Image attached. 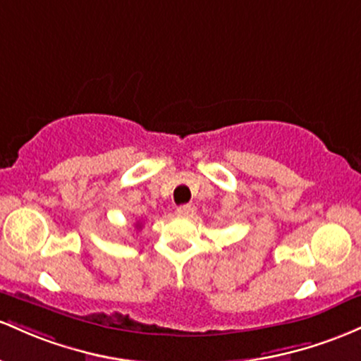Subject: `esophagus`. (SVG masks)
Listing matches in <instances>:
<instances>
[{
	"mask_svg": "<svg viewBox=\"0 0 361 361\" xmlns=\"http://www.w3.org/2000/svg\"><path fill=\"white\" fill-rule=\"evenodd\" d=\"M189 213H191V206H189V204H182V206H179V208L176 209L177 216H188Z\"/></svg>",
	"mask_w": 361,
	"mask_h": 361,
	"instance_id": "obj_1",
	"label": "esophagus"
}]
</instances>
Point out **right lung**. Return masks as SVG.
I'll return each mask as SVG.
<instances>
[{
  "instance_id": "right-lung-1",
  "label": "right lung",
  "mask_w": 361,
  "mask_h": 361,
  "mask_svg": "<svg viewBox=\"0 0 361 361\" xmlns=\"http://www.w3.org/2000/svg\"><path fill=\"white\" fill-rule=\"evenodd\" d=\"M136 228H141V224H136Z\"/></svg>"
}]
</instances>
